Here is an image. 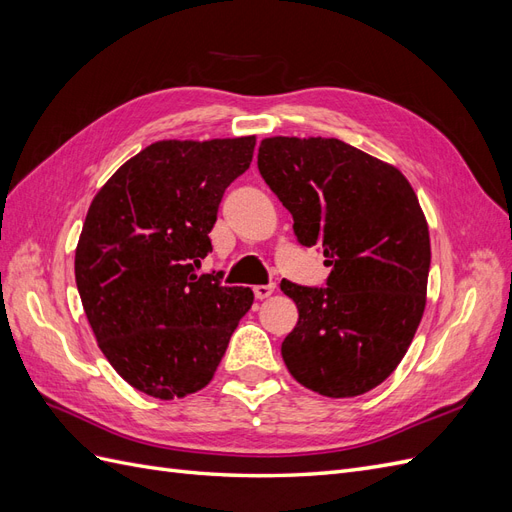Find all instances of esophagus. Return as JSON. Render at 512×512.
<instances>
[{"label":"esophagus","mask_w":512,"mask_h":512,"mask_svg":"<svg viewBox=\"0 0 512 512\" xmlns=\"http://www.w3.org/2000/svg\"><path fill=\"white\" fill-rule=\"evenodd\" d=\"M275 292L273 284H265V286H254V297L256 299H267Z\"/></svg>","instance_id":"obj_1"}]
</instances>
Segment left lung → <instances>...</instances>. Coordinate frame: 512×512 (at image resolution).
I'll list each match as a JSON object with an SVG mask.
<instances>
[{
  "instance_id": "8db88e82",
  "label": "left lung",
  "mask_w": 512,
  "mask_h": 512,
  "mask_svg": "<svg viewBox=\"0 0 512 512\" xmlns=\"http://www.w3.org/2000/svg\"><path fill=\"white\" fill-rule=\"evenodd\" d=\"M258 170L318 245L327 288L282 280L299 322L282 344L292 378L324 397H356L389 378L427 301L429 228L410 181L391 164L322 136H271Z\"/></svg>"
}]
</instances>
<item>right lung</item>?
<instances>
[{
	"label": "right lung",
	"instance_id": "obj_1",
	"mask_svg": "<svg viewBox=\"0 0 512 512\" xmlns=\"http://www.w3.org/2000/svg\"><path fill=\"white\" fill-rule=\"evenodd\" d=\"M256 136L158 141L94 196L74 275L102 354L156 399L211 382L254 292L196 267L228 185L250 168Z\"/></svg>",
	"mask_w": 512,
	"mask_h": 512
}]
</instances>
